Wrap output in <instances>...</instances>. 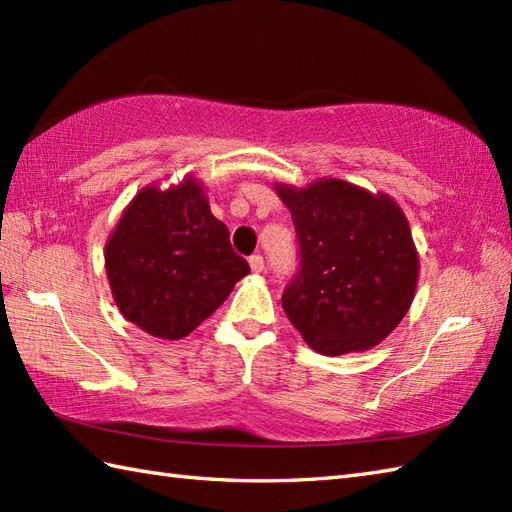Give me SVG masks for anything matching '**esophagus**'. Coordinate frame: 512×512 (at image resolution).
<instances>
[{
    "label": "esophagus",
    "instance_id": "esophagus-1",
    "mask_svg": "<svg viewBox=\"0 0 512 512\" xmlns=\"http://www.w3.org/2000/svg\"><path fill=\"white\" fill-rule=\"evenodd\" d=\"M248 264L253 273H264V257L262 255H253L248 259Z\"/></svg>",
    "mask_w": 512,
    "mask_h": 512
}]
</instances>
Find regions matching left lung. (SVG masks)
Instances as JSON below:
<instances>
[{
    "mask_svg": "<svg viewBox=\"0 0 512 512\" xmlns=\"http://www.w3.org/2000/svg\"><path fill=\"white\" fill-rule=\"evenodd\" d=\"M299 237L301 268L281 306L314 352L372 350L416 297L420 259L407 215L387 193L339 178L275 182Z\"/></svg>",
    "mask_w": 512,
    "mask_h": 512,
    "instance_id": "8db88e82",
    "label": "left lung"
}]
</instances>
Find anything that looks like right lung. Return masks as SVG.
<instances>
[{
	"mask_svg": "<svg viewBox=\"0 0 512 512\" xmlns=\"http://www.w3.org/2000/svg\"><path fill=\"white\" fill-rule=\"evenodd\" d=\"M116 308L156 339L178 341L209 319L250 273L211 213L204 184L184 176L147 184L125 206L105 242Z\"/></svg>",
	"mask_w": 512,
	"mask_h": 512,
	"instance_id": "add662e5",
	"label": "right lung"
}]
</instances>
